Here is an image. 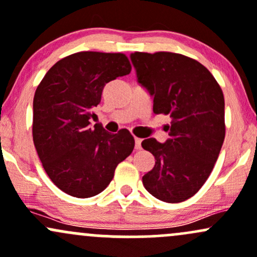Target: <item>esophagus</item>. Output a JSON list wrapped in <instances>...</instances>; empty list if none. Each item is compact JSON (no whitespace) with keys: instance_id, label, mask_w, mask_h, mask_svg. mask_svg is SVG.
Returning <instances> with one entry per match:
<instances>
[{"instance_id":"34e87169","label":"esophagus","mask_w":257,"mask_h":257,"mask_svg":"<svg viewBox=\"0 0 257 257\" xmlns=\"http://www.w3.org/2000/svg\"><path fill=\"white\" fill-rule=\"evenodd\" d=\"M142 142L143 140L140 139V138H135V149H137V150H140V149H142Z\"/></svg>"}]
</instances>
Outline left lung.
I'll use <instances>...</instances> for the list:
<instances>
[{
	"mask_svg": "<svg viewBox=\"0 0 257 257\" xmlns=\"http://www.w3.org/2000/svg\"><path fill=\"white\" fill-rule=\"evenodd\" d=\"M138 81L154 96V112L172 118L168 138L142 143L155 156L143 177L146 190L176 204L194 196L213 170L225 135L224 96L206 67L173 52L131 55Z\"/></svg>",
	"mask_w": 257,
	"mask_h": 257,
	"instance_id": "8db88e82",
	"label": "left lung"
}]
</instances>
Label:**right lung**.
<instances>
[{
  "label": "right lung",
  "instance_id": "add662e5",
  "mask_svg": "<svg viewBox=\"0 0 257 257\" xmlns=\"http://www.w3.org/2000/svg\"><path fill=\"white\" fill-rule=\"evenodd\" d=\"M131 70L124 53L83 51L53 64L36 89L34 145L47 176L68 195L84 199L100 194L118 163L133 151L129 131L111 134L90 124L106 84Z\"/></svg>",
  "mask_w": 257,
  "mask_h": 257
}]
</instances>
